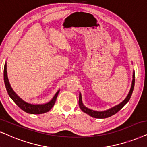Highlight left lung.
<instances>
[{"label":"left lung","instance_id":"left-lung-1","mask_svg":"<svg viewBox=\"0 0 147 147\" xmlns=\"http://www.w3.org/2000/svg\"><path fill=\"white\" fill-rule=\"evenodd\" d=\"M134 84H135V74L134 72L133 74V80H132V83H131V87L130 89V91H129V94L127 96V98H125V100L123 102H122L121 103L119 104V105L116 106V107L112 108V109H109V110L105 111H102V112H98V111H95L91 110V109H87V107H85L84 105H83L82 103V99H81V94H79V105L80 107V109L82 110L83 112L87 113L89 115H90L91 117L94 118H98V119H104V118H107L109 117H111L112 115L116 114L117 113L119 112L121 109L123 108L126 103L129 101V99H130L131 94H132L134 87Z\"/></svg>","mask_w":147,"mask_h":147}]
</instances>
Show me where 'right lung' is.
Segmentation results:
<instances>
[{
	"mask_svg": "<svg viewBox=\"0 0 147 147\" xmlns=\"http://www.w3.org/2000/svg\"><path fill=\"white\" fill-rule=\"evenodd\" d=\"M4 81L5 87H6L7 93H8L9 96L10 98L13 100V102L16 104L22 110H23L25 112L30 114H42V113H47L48 111L51 110V109L53 107L54 104L55 102V100L58 95L59 91L57 92L54 97L49 102L45 105H31V104L26 102L25 101L22 100L19 96H18L14 91L12 90L10 84H9L8 77H7V64H5L4 66Z\"/></svg>",
	"mask_w": 147,
	"mask_h": 147,
	"instance_id": "add662e5",
	"label": "right lung"
}]
</instances>
